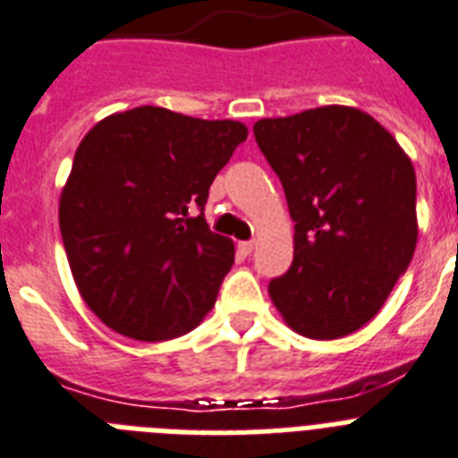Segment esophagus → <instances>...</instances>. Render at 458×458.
Masks as SVG:
<instances>
[{
	"instance_id": "34e87169",
	"label": "esophagus",
	"mask_w": 458,
	"mask_h": 458,
	"mask_svg": "<svg viewBox=\"0 0 458 458\" xmlns=\"http://www.w3.org/2000/svg\"><path fill=\"white\" fill-rule=\"evenodd\" d=\"M237 249H240L242 256H249L251 251H254V242H240V244H237Z\"/></svg>"
}]
</instances>
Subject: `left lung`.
<instances>
[{
    "instance_id": "1",
    "label": "left lung",
    "mask_w": 458,
    "mask_h": 458,
    "mask_svg": "<svg viewBox=\"0 0 458 458\" xmlns=\"http://www.w3.org/2000/svg\"><path fill=\"white\" fill-rule=\"evenodd\" d=\"M293 218V263L270 299L293 332H358L388 299L416 249L411 159L371 114L325 106L254 124Z\"/></svg>"
}]
</instances>
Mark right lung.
Listing matches in <instances>:
<instances>
[{"label": "right lung", "mask_w": 458, "mask_h": 458, "mask_svg": "<svg viewBox=\"0 0 458 458\" xmlns=\"http://www.w3.org/2000/svg\"><path fill=\"white\" fill-rule=\"evenodd\" d=\"M247 140L233 120H197L140 106L81 139L58 221L74 284L122 336L169 341L216 303L235 244L204 216L209 185Z\"/></svg>", "instance_id": "add662e5"}]
</instances>
